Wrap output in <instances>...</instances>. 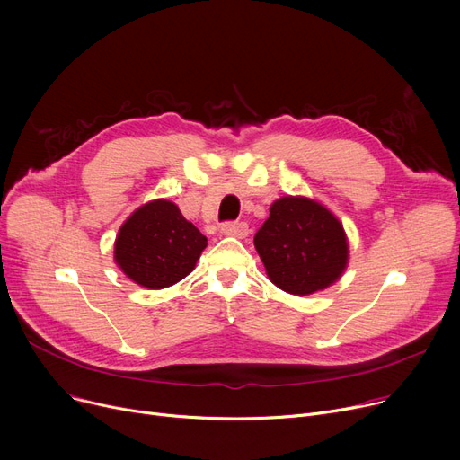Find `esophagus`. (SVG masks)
Listing matches in <instances>:
<instances>
[{"label":"esophagus","mask_w":460,"mask_h":460,"mask_svg":"<svg viewBox=\"0 0 460 460\" xmlns=\"http://www.w3.org/2000/svg\"><path fill=\"white\" fill-rule=\"evenodd\" d=\"M220 231H222L224 234L234 236V238H244V236H248V233H250L246 222H227V224L222 226Z\"/></svg>","instance_id":"esophagus-1"}]
</instances>
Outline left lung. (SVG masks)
I'll return each instance as SVG.
<instances>
[{
  "instance_id": "obj_1",
  "label": "left lung",
  "mask_w": 460,
  "mask_h": 460,
  "mask_svg": "<svg viewBox=\"0 0 460 460\" xmlns=\"http://www.w3.org/2000/svg\"><path fill=\"white\" fill-rule=\"evenodd\" d=\"M253 243L269 279L295 296L324 291L349 264V238L340 217L304 196L276 199Z\"/></svg>"
}]
</instances>
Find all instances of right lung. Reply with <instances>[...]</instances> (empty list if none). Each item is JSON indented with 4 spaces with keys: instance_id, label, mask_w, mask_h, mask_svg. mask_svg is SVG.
I'll list each match as a JSON object with an SVG mask.
<instances>
[{
    "instance_id": "right-lung-1",
    "label": "right lung",
    "mask_w": 460,
    "mask_h": 460,
    "mask_svg": "<svg viewBox=\"0 0 460 460\" xmlns=\"http://www.w3.org/2000/svg\"><path fill=\"white\" fill-rule=\"evenodd\" d=\"M207 248V236L188 222L179 207L153 199L120 226L113 259L128 279L158 291L184 279Z\"/></svg>"
}]
</instances>
